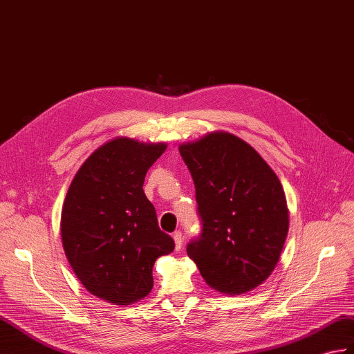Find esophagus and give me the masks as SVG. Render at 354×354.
I'll return each instance as SVG.
<instances>
[{
	"label": "esophagus",
	"instance_id": "34e87169",
	"mask_svg": "<svg viewBox=\"0 0 354 354\" xmlns=\"http://www.w3.org/2000/svg\"><path fill=\"white\" fill-rule=\"evenodd\" d=\"M174 240H175V249L179 252L180 249H183V245H184V235H183V232L176 231L174 234Z\"/></svg>",
	"mask_w": 354,
	"mask_h": 354
}]
</instances>
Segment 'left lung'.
Returning <instances> with one entry per match:
<instances>
[{"mask_svg": "<svg viewBox=\"0 0 354 354\" xmlns=\"http://www.w3.org/2000/svg\"><path fill=\"white\" fill-rule=\"evenodd\" d=\"M179 153L202 223L188 257L211 288L229 295L257 288L274 270L288 234L281 180L250 145L227 133L180 145Z\"/></svg>", "mask_w": 354, "mask_h": 354, "instance_id": "left-lung-1", "label": "left lung"}]
</instances>
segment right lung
I'll list each match as a JSON object with an SVG mask.
<instances>
[{"label": "right lung", "mask_w": 354, "mask_h": 354, "mask_svg": "<svg viewBox=\"0 0 354 354\" xmlns=\"http://www.w3.org/2000/svg\"><path fill=\"white\" fill-rule=\"evenodd\" d=\"M166 147L114 138L72 179L62 209L63 249L81 283L102 300L131 305L146 297L155 261L175 249L143 192Z\"/></svg>", "instance_id": "add662e5"}]
</instances>
